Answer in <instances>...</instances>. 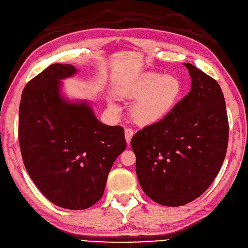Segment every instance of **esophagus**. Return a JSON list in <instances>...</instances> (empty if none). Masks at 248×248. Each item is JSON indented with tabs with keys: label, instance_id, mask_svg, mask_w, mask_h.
<instances>
[{
	"label": "esophagus",
	"instance_id": "esophagus-1",
	"mask_svg": "<svg viewBox=\"0 0 248 248\" xmlns=\"http://www.w3.org/2000/svg\"><path fill=\"white\" fill-rule=\"evenodd\" d=\"M133 135H134V132L131 129H125L124 130V137H125V141H126L127 144L131 143Z\"/></svg>",
	"mask_w": 248,
	"mask_h": 248
}]
</instances>
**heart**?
<instances>
[{
    "instance_id": "b5f03b06",
    "label": "heart",
    "mask_w": 248,
    "mask_h": 248,
    "mask_svg": "<svg viewBox=\"0 0 248 248\" xmlns=\"http://www.w3.org/2000/svg\"><path fill=\"white\" fill-rule=\"evenodd\" d=\"M122 98L134 100L131 107V118L140 126L159 124L176 107L182 94V85L178 78L146 71L117 89ZM110 107L115 105L110 102Z\"/></svg>"
}]
</instances>
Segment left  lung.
I'll return each instance as SVG.
<instances>
[{
    "mask_svg": "<svg viewBox=\"0 0 248 248\" xmlns=\"http://www.w3.org/2000/svg\"><path fill=\"white\" fill-rule=\"evenodd\" d=\"M191 89L159 124L131 141L136 173L144 193L161 205L181 206L203 194L226 156L229 124L217 82L184 63Z\"/></svg>",
    "mask_w": 248,
    "mask_h": 248,
    "instance_id": "left-lung-1",
    "label": "left lung"
}]
</instances>
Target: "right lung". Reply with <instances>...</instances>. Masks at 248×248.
<instances>
[{
    "label": "right lung",
    "instance_id": "add662e5",
    "mask_svg": "<svg viewBox=\"0 0 248 248\" xmlns=\"http://www.w3.org/2000/svg\"><path fill=\"white\" fill-rule=\"evenodd\" d=\"M78 70L55 63L25 86L19 145L35 186L52 203L86 209L102 197L113 162L126 147L122 126L104 124L87 100L69 99L62 80Z\"/></svg>",
    "mask_w": 248,
    "mask_h": 248
}]
</instances>
